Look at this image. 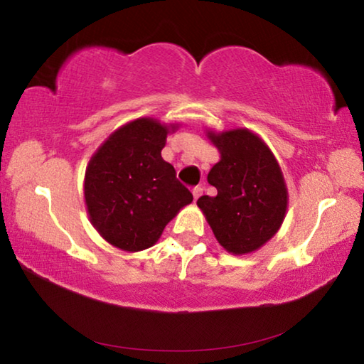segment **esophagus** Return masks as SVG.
I'll list each match as a JSON object with an SVG mask.
<instances>
[{"mask_svg": "<svg viewBox=\"0 0 364 364\" xmlns=\"http://www.w3.org/2000/svg\"><path fill=\"white\" fill-rule=\"evenodd\" d=\"M202 191H204V189H202V186H196V188L193 189V196H194V200H197V199H199V197L202 196Z\"/></svg>", "mask_w": 364, "mask_h": 364, "instance_id": "1", "label": "esophagus"}]
</instances>
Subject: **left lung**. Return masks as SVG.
<instances>
[{"mask_svg":"<svg viewBox=\"0 0 364 364\" xmlns=\"http://www.w3.org/2000/svg\"><path fill=\"white\" fill-rule=\"evenodd\" d=\"M207 138L221 154L207 176L217 196H202L197 205L220 245L232 255L250 254L268 242L284 221V176L269 147L247 128L207 132Z\"/></svg>","mask_w":364,"mask_h":364,"instance_id":"8db88e82","label":"left lung"}]
</instances>
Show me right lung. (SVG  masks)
<instances>
[{"label": "right lung", "instance_id": "right-lung-1", "mask_svg": "<svg viewBox=\"0 0 364 364\" xmlns=\"http://www.w3.org/2000/svg\"><path fill=\"white\" fill-rule=\"evenodd\" d=\"M176 128L143 117L115 130L91 157L85 173L86 210L96 231L115 247H152L168 221L193 202L173 165L160 156Z\"/></svg>", "mask_w": 364, "mask_h": 364}]
</instances>
